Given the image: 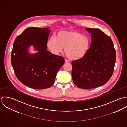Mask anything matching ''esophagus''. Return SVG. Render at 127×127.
<instances>
[{
  "instance_id": "obj_1",
  "label": "esophagus",
  "mask_w": 127,
  "mask_h": 127,
  "mask_svg": "<svg viewBox=\"0 0 127 127\" xmlns=\"http://www.w3.org/2000/svg\"><path fill=\"white\" fill-rule=\"evenodd\" d=\"M65 63H68V62H69V60H67V59H65Z\"/></svg>"
}]
</instances>
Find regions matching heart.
<instances>
[{"label":"heart","mask_w":127,"mask_h":127,"mask_svg":"<svg viewBox=\"0 0 127 127\" xmlns=\"http://www.w3.org/2000/svg\"><path fill=\"white\" fill-rule=\"evenodd\" d=\"M90 40L86 35L73 31H60L55 37L52 36L47 42V47L52 53L58 55L65 47V52L71 60L83 58L89 49Z\"/></svg>","instance_id":"heart-1"}]
</instances>
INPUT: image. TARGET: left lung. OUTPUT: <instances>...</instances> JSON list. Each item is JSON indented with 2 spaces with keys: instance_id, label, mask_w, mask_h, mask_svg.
Masks as SVG:
<instances>
[{
  "instance_id": "left-lung-1",
  "label": "left lung",
  "mask_w": 127,
  "mask_h": 127,
  "mask_svg": "<svg viewBox=\"0 0 127 127\" xmlns=\"http://www.w3.org/2000/svg\"><path fill=\"white\" fill-rule=\"evenodd\" d=\"M91 43L82 58L73 61L72 78L77 87L88 89L102 86L113 74L116 51L110 37L98 28H85Z\"/></svg>"
}]
</instances>
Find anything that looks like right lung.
<instances>
[{"instance_id": "1", "label": "right lung", "mask_w": 127, "mask_h": 127, "mask_svg": "<svg viewBox=\"0 0 127 127\" xmlns=\"http://www.w3.org/2000/svg\"><path fill=\"white\" fill-rule=\"evenodd\" d=\"M49 28L29 27L15 39L11 53V63L18 79L26 86L35 89L50 87L64 64L63 57L47 51ZM32 45L37 52L31 54Z\"/></svg>"}]
</instances>
